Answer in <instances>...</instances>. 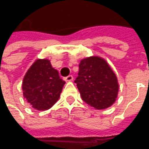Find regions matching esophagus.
I'll return each mask as SVG.
<instances>
[{
  "mask_svg": "<svg viewBox=\"0 0 149 149\" xmlns=\"http://www.w3.org/2000/svg\"><path fill=\"white\" fill-rule=\"evenodd\" d=\"M65 80L66 82H72V81H73V77H72V75H69L68 77H65Z\"/></svg>",
  "mask_w": 149,
  "mask_h": 149,
  "instance_id": "obj_1",
  "label": "esophagus"
}]
</instances>
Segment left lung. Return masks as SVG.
Returning a JSON list of instances; mask_svg holds the SVG:
<instances>
[{"label": "left lung", "mask_w": 149, "mask_h": 149, "mask_svg": "<svg viewBox=\"0 0 149 149\" xmlns=\"http://www.w3.org/2000/svg\"><path fill=\"white\" fill-rule=\"evenodd\" d=\"M75 83L82 99L97 109L110 107L118 95L116 76L106 60L98 56L88 57L80 61Z\"/></svg>", "instance_id": "left-lung-1"}]
</instances>
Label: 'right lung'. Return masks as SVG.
Listing matches in <instances>:
<instances>
[{
	"mask_svg": "<svg viewBox=\"0 0 149 149\" xmlns=\"http://www.w3.org/2000/svg\"><path fill=\"white\" fill-rule=\"evenodd\" d=\"M65 84L49 59L39 58L24 76L23 96L33 109L46 110L58 100Z\"/></svg>",
	"mask_w": 149,
	"mask_h": 149,
	"instance_id": "right-lung-1",
	"label": "right lung"
}]
</instances>
